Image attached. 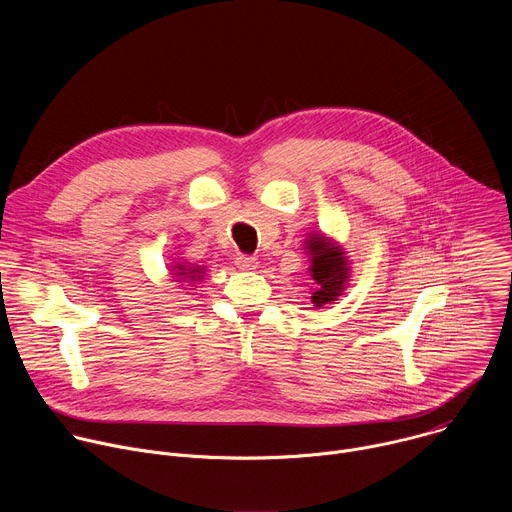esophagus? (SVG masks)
<instances>
[{
  "label": "esophagus",
  "instance_id": "esophagus-1",
  "mask_svg": "<svg viewBox=\"0 0 512 512\" xmlns=\"http://www.w3.org/2000/svg\"><path fill=\"white\" fill-rule=\"evenodd\" d=\"M235 263H237V267L243 269V271H253V269H257V259L251 257V255H237V257H235Z\"/></svg>",
  "mask_w": 512,
  "mask_h": 512
}]
</instances>
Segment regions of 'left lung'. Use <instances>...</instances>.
Instances as JSON below:
<instances>
[{
    "instance_id": "obj_1",
    "label": "left lung",
    "mask_w": 512,
    "mask_h": 512,
    "mask_svg": "<svg viewBox=\"0 0 512 512\" xmlns=\"http://www.w3.org/2000/svg\"><path fill=\"white\" fill-rule=\"evenodd\" d=\"M312 257V279L316 281V291L312 294V304L316 308H322L326 304H332L338 296H342V291L348 283V261L344 257V251L334 245L330 239L324 235H316L308 239L306 245Z\"/></svg>"
}]
</instances>
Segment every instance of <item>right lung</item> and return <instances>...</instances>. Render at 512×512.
<instances>
[{
  "instance_id": "right-lung-1",
  "label": "right lung",
  "mask_w": 512,
  "mask_h": 512,
  "mask_svg": "<svg viewBox=\"0 0 512 512\" xmlns=\"http://www.w3.org/2000/svg\"><path fill=\"white\" fill-rule=\"evenodd\" d=\"M174 269H176V273H172V275H176L178 279H188L190 283L202 279V273H204V267H202V265L192 267V265H186V263H176Z\"/></svg>"
}]
</instances>
